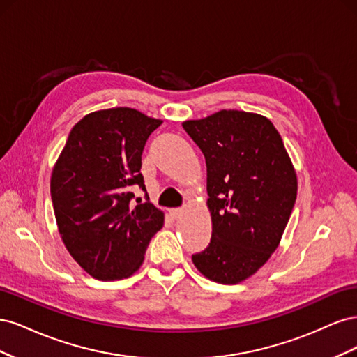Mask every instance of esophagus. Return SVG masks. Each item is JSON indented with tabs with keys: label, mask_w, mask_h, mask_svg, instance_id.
<instances>
[{
	"label": "esophagus",
	"mask_w": 357,
	"mask_h": 357,
	"mask_svg": "<svg viewBox=\"0 0 357 357\" xmlns=\"http://www.w3.org/2000/svg\"><path fill=\"white\" fill-rule=\"evenodd\" d=\"M181 214H183V208H172V210H169V215H171L172 219L180 218Z\"/></svg>",
	"instance_id": "esophagus-1"
}]
</instances>
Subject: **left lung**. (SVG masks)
<instances>
[{"label":"left lung","instance_id":"8db88e82","mask_svg":"<svg viewBox=\"0 0 357 357\" xmlns=\"http://www.w3.org/2000/svg\"><path fill=\"white\" fill-rule=\"evenodd\" d=\"M207 164L213 232L192 255L213 282L236 284L278 247L296 201V174L283 139L266 117L222 110L183 123Z\"/></svg>","mask_w":357,"mask_h":357}]
</instances>
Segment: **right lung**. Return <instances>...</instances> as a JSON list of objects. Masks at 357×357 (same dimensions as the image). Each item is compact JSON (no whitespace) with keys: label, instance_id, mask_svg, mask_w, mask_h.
<instances>
[{"label":"right lung","instance_id":"right-lung-1","mask_svg":"<svg viewBox=\"0 0 357 357\" xmlns=\"http://www.w3.org/2000/svg\"><path fill=\"white\" fill-rule=\"evenodd\" d=\"M160 123L128 107L91 113L74 125L53 168L50 195L62 241L93 278L134 274L164 225L139 171L147 138ZM134 185L144 202L132 201Z\"/></svg>","mask_w":357,"mask_h":357}]
</instances>
